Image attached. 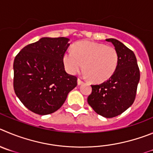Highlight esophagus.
Masks as SVG:
<instances>
[{"label":"esophagus","instance_id":"34e87169","mask_svg":"<svg viewBox=\"0 0 153 153\" xmlns=\"http://www.w3.org/2000/svg\"><path fill=\"white\" fill-rule=\"evenodd\" d=\"M82 83H83V81H82L81 78H78V85H82Z\"/></svg>","mask_w":153,"mask_h":153}]
</instances>
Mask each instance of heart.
Segmentation results:
<instances>
[{
    "label": "heart",
    "instance_id": "b5f03b06",
    "mask_svg": "<svg viewBox=\"0 0 153 153\" xmlns=\"http://www.w3.org/2000/svg\"><path fill=\"white\" fill-rule=\"evenodd\" d=\"M64 66L74 75L83 68L85 75L97 83L109 79L116 71L119 62L115 48L90 41H80L67 51L62 57Z\"/></svg>",
    "mask_w": 153,
    "mask_h": 153
}]
</instances>
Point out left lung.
<instances>
[{
    "instance_id": "obj_1",
    "label": "left lung",
    "mask_w": 153,
    "mask_h": 153,
    "mask_svg": "<svg viewBox=\"0 0 153 153\" xmlns=\"http://www.w3.org/2000/svg\"><path fill=\"white\" fill-rule=\"evenodd\" d=\"M117 50L119 62L114 75L100 85H91L88 103L100 116L117 117L127 110L134 102L140 82V68L132 50L117 39H107Z\"/></svg>"
}]
</instances>
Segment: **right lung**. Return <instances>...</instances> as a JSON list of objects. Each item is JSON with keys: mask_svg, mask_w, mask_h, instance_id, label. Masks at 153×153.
<instances>
[{"mask_svg": "<svg viewBox=\"0 0 153 153\" xmlns=\"http://www.w3.org/2000/svg\"><path fill=\"white\" fill-rule=\"evenodd\" d=\"M65 37H43L29 44L13 62V89L23 104L39 115L59 110L77 86V77L65 70L62 57L69 46Z\"/></svg>", "mask_w": 153, "mask_h": 153, "instance_id": "right-lung-1", "label": "right lung"}]
</instances>
